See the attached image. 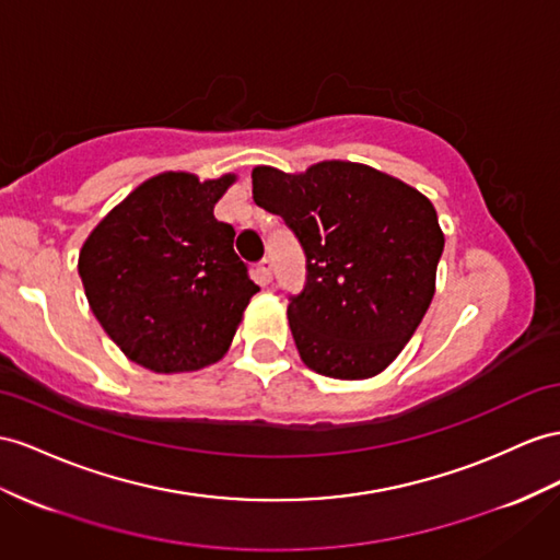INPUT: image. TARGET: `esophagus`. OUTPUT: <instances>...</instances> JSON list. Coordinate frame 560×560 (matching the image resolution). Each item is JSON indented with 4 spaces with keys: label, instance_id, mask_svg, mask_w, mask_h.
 Masks as SVG:
<instances>
[{
    "label": "esophagus",
    "instance_id": "1",
    "mask_svg": "<svg viewBox=\"0 0 560 560\" xmlns=\"http://www.w3.org/2000/svg\"><path fill=\"white\" fill-rule=\"evenodd\" d=\"M257 275H260V279L265 283L271 281V260H269V257H262V260L257 262Z\"/></svg>",
    "mask_w": 560,
    "mask_h": 560
}]
</instances>
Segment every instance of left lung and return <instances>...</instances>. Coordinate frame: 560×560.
Masks as SVG:
<instances>
[{
    "mask_svg": "<svg viewBox=\"0 0 560 560\" xmlns=\"http://www.w3.org/2000/svg\"><path fill=\"white\" fill-rule=\"evenodd\" d=\"M255 203L283 218L307 257L289 324L303 362L360 381L402 352L435 295L444 248L433 203L385 172L324 161L300 175L253 170Z\"/></svg>",
    "mask_w": 560,
    "mask_h": 560,
    "instance_id": "8db88e82",
    "label": "left lung"
}]
</instances>
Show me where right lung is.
<instances>
[{
	"instance_id": "obj_1",
	"label": "right lung",
	"mask_w": 560,
	"mask_h": 560,
	"mask_svg": "<svg viewBox=\"0 0 560 560\" xmlns=\"http://www.w3.org/2000/svg\"><path fill=\"white\" fill-rule=\"evenodd\" d=\"M234 175L198 182L163 172L139 184L84 241L78 271L110 340L155 374L222 360L260 291L214 203Z\"/></svg>"
}]
</instances>
